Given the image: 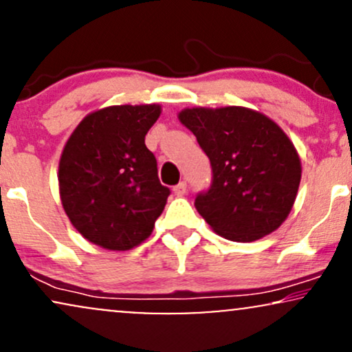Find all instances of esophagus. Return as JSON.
I'll list each match as a JSON object with an SVG mask.
<instances>
[{
    "instance_id": "1",
    "label": "esophagus",
    "mask_w": 352,
    "mask_h": 352,
    "mask_svg": "<svg viewBox=\"0 0 352 352\" xmlns=\"http://www.w3.org/2000/svg\"><path fill=\"white\" fill-rule=\"evenodd\" d=\"M173 193H175L177 197H184L185 193H187V182H180L179 185H175V187H173Z\"/></svg>"
}]
</instances>
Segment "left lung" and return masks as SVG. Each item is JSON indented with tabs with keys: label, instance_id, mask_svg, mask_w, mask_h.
I'll return each mask as SVG.
<instances>
[{
	"label": "left lung",
	"instance_id": "left-lung-1",
	"mask_svg": "<svg viewBox=\"0 0 352 352\" xmlns=\"http://www.w3.org/2000/svg\"><path fill=\"white\" fill-rule=\"evenodd\" d=\"M179 120L212 164L208 192L195 208L218 235L248 243L280 228L301 182V160L274 120L248 107H192Z\"/></svg>",
	"mask_w": 352,
	"mask_h": 352
}]
</instances>
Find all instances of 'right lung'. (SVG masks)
Instances as JSON below:
<instances>
[{
    "instance_id": "1",
    "label": "right lung",
    "mask_w": 352,
    "mask_h": 352,
    "mask_svg": "<svg viewBox=\"0 0 352 352\" xmlns=\"http://www.w3.org/2000/svg\"><path fill=\"white\" fill-rule=\"evenodd\" d=\"M159 104L109 106L74 129L59 160V195L72 227L91 243L127 252L151 236L170 190L160 184L145 135Z\"/></svg>"
}]
</instances>
